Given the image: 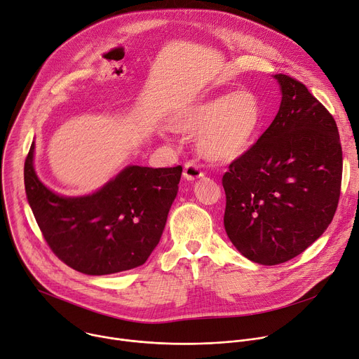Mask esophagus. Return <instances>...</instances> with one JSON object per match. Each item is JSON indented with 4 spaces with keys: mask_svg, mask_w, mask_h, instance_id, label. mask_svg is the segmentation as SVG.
<instances>
[{
    "mask_svg": "<svg viewBox=\"0 0 359 359\" xmlns=\"http://www.w3.org/2000/svg\"><path fill=\"white\" fill-rule=\"evenodd\" d=\"M204 174L200 170V167L194 162H187L185 167H184V178L187 181H196L198 178H203Z\"/></svg>",
    "mask_w": 359,
    "mask_h": 359,
    "instance_id": "esophagus-1",
    "label": "esophagus"
}]
</instances>
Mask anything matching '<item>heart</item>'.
<instances>
[{"label": "heart", "instance_id": "heart-1", "mask_svg": "<svg viewBox=\"0 0 359 359\" xmlns=\"http://www.w3.org/2000/svg\"><path fill=\"white\" fill-rule=\"evenodd\" d=\"M262 125V102L249 90H237L192 104L171 121L175 132L197 133L198 154L215 163H230L249 154Z\"/></svg>", "mask_w": 359, "mask_h": 359}]
</instances>
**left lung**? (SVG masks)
Wrapping results in <instances>:
<instances>
[{
    "mask_svg": "<svg viewBox=\"0 0 359 359\" xmlns=\"http://www.w3.org/2000/svg\"><path fill=\"white\" fill-rule=\"evenodd\" d=\"M273 77L282 93L279 112L223 177L226 233L244 257L264 266L296 257L325 233L342 181L332 115L296 79Z\"/></svg>",
    "mask_w": 359,
    "mask_h": 359,
    "instance_id": "8db88e82",
    "label": "left lung"
}]
</instances>
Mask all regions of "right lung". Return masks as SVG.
<instances>
[{"mask_svg":"<svg viewBox=\"0 0 359 359\" xmlns=\"http://www.w3.org/2000/svg\"><path fill=\"white\" fill-rule=\"evenodd\" d=\"M34 148L33 142L24 163L25 194L53 253L72 269L90 276L142 266L167 224L181 165H128L92 194L65 197L37 177Z\"/></svg>","mask_w":359,"mask_h":359,"instance_id":"right-lung-1","label":"right lung"}]
</instances>
